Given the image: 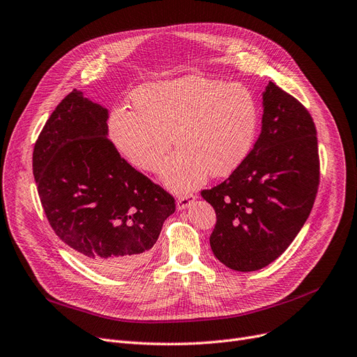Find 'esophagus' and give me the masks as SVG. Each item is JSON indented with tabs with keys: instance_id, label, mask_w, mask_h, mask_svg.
Segmentation results:
<instances>
[{
	"instance_id": "obj_1",
	"label": "esophagus",
	"mask_w": 357,
	"mask_h": 357,
	"mask_svg": "<svg viewBox=\"0 0 357 357\" xmlns=\"http://www.w3.org/2000/svg\"><path fill=\"white\" fill-rule=\"evenodd\" d=\"M195 196L193 195H184V196H180L178 199H177V209L178 211H184V209H188V208H190V205L192 203L195 202Z\"/></svg>"
}]
</instances>
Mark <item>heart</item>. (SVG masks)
Wrapping results in <instances>:
<instances>
[{
	"instance_id": "1",
	"label": "heart",
	"mask_w": 357,
	"mask_h": 357,
	"mask_svg": "<svg viewBox=\"0 0 357 357\" xmlns=\"http://www.w3.org/2000/svg\"><path fill=\"white\" fill-rule=\"evenodd\" d=\"M132 109L109 119L112 144L141 172L160 169L172 137L178 148L162 167V181L177 193L208 177H225L252 149L260 113L251 91L238 82L184 75L145 84L132 96Z\"/></svg>"
}]
</instances>
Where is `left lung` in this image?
Segmentation results:
<instances>
[{
	"mask_svg": "<svg viewBox=\"0 0 357 357\" xmlns=\"http://www.w3.org/2000/svg\"><path fill=\"white\" fill-rule=\"evenodd\" d=\"M319 184L317 130L299 101L268 81L261 132L245 161L202 197L213 206L215 257L236 271L260 270L307 222Z\"/></svg>",
	"mask_w": 357,
	"mask_h": 357,
	"instance_id": "left-lung-1",
	"label": "left lung"
}]
</instances>
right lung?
I'll return each mask as SVG.
<instances>
[{
    "instance_id": "obj_1",
    "label": "right lung",
    "mask_w": 357,
    "mask_h": 357,
    "mask_svg": "<svg viewBox=\"0 0 357 357\" xmlns=\"http://www.w3.org/2000/svg\"><path fill=\"white\" fill-rule=\"evenodd\" d=\"M109 110L74 90L45 123L33 176L50 227L97 271L142 266L174 197L128 164L107 139Z\"/></svg>"
}]
</instances>
